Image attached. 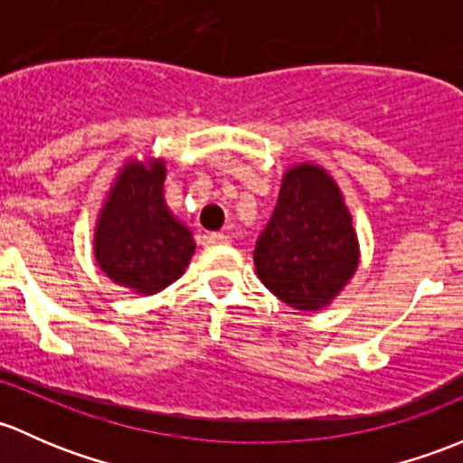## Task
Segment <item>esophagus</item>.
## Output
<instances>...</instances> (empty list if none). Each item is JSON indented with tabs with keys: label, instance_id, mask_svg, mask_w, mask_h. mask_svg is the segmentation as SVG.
Returning a JSON list of instances; mask_svg holds the SVG:
<instances>
[{
	"label": "esophagus",
	"instance_id": "obj_1",
	"mask_svg": "<svg viewBox=\"0 0 463 463\" xmlns=\"http://www.w3.org/2000/svg\"><path fill=\"white\" fill-rule=\"evenodd\" d=\"M209 242H212V245H230L232 238L222 232H213L209 233Z\"/></svg>",
	"mask_w": 463,
	"mask_h": 463
}]
</instances>
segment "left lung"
Returning a JSON list of instances; mask_svg holds the SVG:
<instances>
[{
	"label": "left lung",
	"mask_w": 463,
	"mask_h": 463,
	"mask_svg": "<svg viewBox=\"0 0 463 463\" xmlns=\"http://www.w3.org/2000/svg\"><path fill=\"white\" fill-rule=\"evenodd\" d=\"M254 265L260 283L301 312L327 307L354 276L359 241L341 189L323 166L301 162L285 171Z\"/></svg>",
	"instance_id": "8db88e82"
}]
</instances>
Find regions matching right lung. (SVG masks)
I'll return each instance as SVG.
<instances>
[{
    "mask_svg": "<svg viewBox=\"0 0 463 463\" xmlns=\"http://www.w3.org/2000/svg\"><path fill=\"white\" fill-rule=\"evenodd\" d=\"M165 160H131L120 169L99 209L93 254L120 288L151 294L184 274L196 251L192 230L165 203Z\"/></svg>",
    "mask_w": 463,
    "mask_h": 463,
    "instance_id": "add662e5",
    "label": "right lung"
}]
</instances>
